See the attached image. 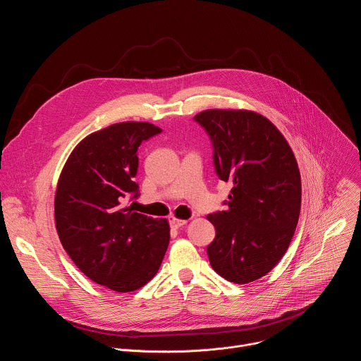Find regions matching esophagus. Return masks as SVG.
<instances>
[{
    "mask_svg": "<svg viewBox=\"0 0 361 361\" xmlns=\"http://www.w3.org/2000/svg\"><path fill=\"white\" fill-rule=\"evenodd\" d=\"M169 222H171V226H172L173 229H178V228H180V226H183V225L188 224V221H185V219H178V218H175V216H172Z\"/></svg>",
    "mask_w": 361,
    "mask_h": 361,
    "instance_id": "34e87169",
    "label": "esophagus"
}]
</instances>
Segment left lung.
<instances>
[{"instance_id": "obj_1", "label": "left lung", "mask_w": 361, "mask_h": 361, "mask_svg": "<svg viewBox=\"0 0 361 361\" xmlns=\"http://www.w3.org/2000/svg\"><path fill=\"white\" fill-rule=\"evenodd\" d=\"M212 139L216 173L233 185L226 210L207 214L216 238L207 246L213 270L246 284L267 274L295 235L302 180L281 132L247 109H206L195 116Z\"/></svg>"}]
</instances>
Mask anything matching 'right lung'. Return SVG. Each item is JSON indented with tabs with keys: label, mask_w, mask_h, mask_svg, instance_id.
Segmentation results:
<instances>
[{
	"label": "right lung",
	"mask_w": 361,
	"mask_h": 361,
	"mask_svg": "<svg viewBox=\"0 0 361 361\" xmlns=\"http://www.w3.org/2000/svg\"><path fill=\"white\" fill-rule=\"evenodd\" d=\"M149 122H119L84 137L66 159L55 192V226L77 267L92 281L126 293L159 270L169 224L123 204L137 196V148L161 133Z\"/></svg>",
	"instance_id": "right-lung-1"
}]
</instances>
